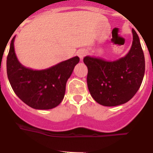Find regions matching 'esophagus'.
Wrapping results in <instances>:
<instances>
[{"label":"esophagus","mask_w":153,"mask_h":153,"mask_svg":"<svg viewBox=\"0 0 153 153\" xmlns=\"http://www.w3.org/2000/svg\"><path fill=\"white\" fill-rule=\"evenodd\" d=\"M86 54H87L86 51L84 50V49H81V50L78 51V52H77V55L80 57V59H82Z\"/></svg>","instance_id":"esophagus-1"}]
</instances>
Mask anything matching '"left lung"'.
I'll return each instance as SVG.
<instances>
[{
	"mask_svg": "<svg viewBox=\"0 0 153 153\" xmlns=\"http://www.w3.org/2000/svg\"><path fill=\"white\" fill-rule=\"evenodd\" d=\"M133 42L124 57L114 61L87 57L83 61L88 68L87 85L96 102L115 106L128 102L139 89L145 74V57L139 38L132 29Z\"/></svg>",
	"mask_w": 153,
	"mask_h": 153,
	"instance_id": "1",
	"label": "left lung"
}]
</instances>
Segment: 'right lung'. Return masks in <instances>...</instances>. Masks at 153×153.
Returning a JSON list of instances; mask_svg holds the SVG:
<instances>
[{
  "label": "right lung",
  "instance_id": "right-lung-1",
  "mask_svg": "<svg viewBox=\"0 0 153 153\" xmlns=\"http://www.w3.org/2000/svg\"><path fill=\"white\" fill-rule=\"evenodd\" d=\"M11 39L7 57V74L15 93L22 102L36 110H49L58 106L64 99L68 79L79 62L74 57L45 70H33L20 64Z\"/></svg>",
  "mask_w": 153,
  "mask_h": 153
}]
</instances>
